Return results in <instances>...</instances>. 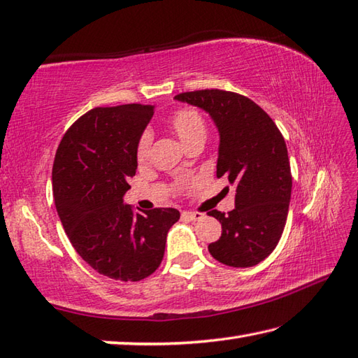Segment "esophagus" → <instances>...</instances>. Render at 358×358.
Returning <instances> with one entry per match:
<instances>
[{
    "mask_svg": "<svg viewBox=\"0 0 358 358\" xmlns=\"http://www.w3.org/2000/svg\"><path fill=\"white\" fill-rule=\"evenodd\" d=\"M183 217L187 220L195 222V220H201L203 219V214L201 213H192V211H185Z\"/></svg>",
    "mask_w": 358,
    "mask_h": 358,
    "instance_id": "34e87169",
    "label": "esophagus"
}]
</instances>
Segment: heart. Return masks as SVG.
<instances>
[{
	"mask_svg": "<svg viewBox=\"0 0 358 358\" xmlns=\"http://www.w3.org/2000/svg\"><path fill=\"white\" fill-rule=\"evenodd\" d=\"M167 124L175 131L185 147L191 144L195 139H205L206 136V124L199 111L192 108H180L167 119ZM152 145V133L145 130L141 133L136 143V161L139 164H144L149 159Z\"/></svg>",
	"mask_w": 358,
	"mask_h": 358,
	"instance_id": "heart-1",
	"label": "heart"
}]
</instances>
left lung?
Here are the masks:
<instances>
[{"label": "left lung", "instance_id": "1", "mask_svg": "<svg viewBox=\"0 0 358 358\" xmlns=\"http://www.w3.org/2000/svg\"><path fill=\"white\" fill-rule=\"evenodd\" d=\"M175 99L211 116L220 136L217 177L236 189L233 211L208 213L222 223L209 253L229 267H253L276 248L289 214L292 173L281 131L257 103L231 91H189Z\"/></svg>", "mask_w": 358, "mask_h": 358}]
</instances>
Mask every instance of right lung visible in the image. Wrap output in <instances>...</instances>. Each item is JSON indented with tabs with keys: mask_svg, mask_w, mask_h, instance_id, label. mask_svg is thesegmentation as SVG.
I'll use <instances>...</instances> for the list:
<instances>
[{
	"mask_svg": "<svg viewBox=\"0 0 358 358\" xmlns=\"http://www.w3.org/2000/svg\"><path fill=\"white\" fill-rule=\"evenodd\" d=\"M155 105L94 108L68 129L52 166L55 209L69 242L90 267L116 281H141L164 256L178 222L173 208L135 213L124 203L136 173V143Z\"/></svg>",
	"mask_w": 358,
	"mask_h": 358,
	"instance_id": "obj_1",
	"label": "right lung"
}]
</instances>
